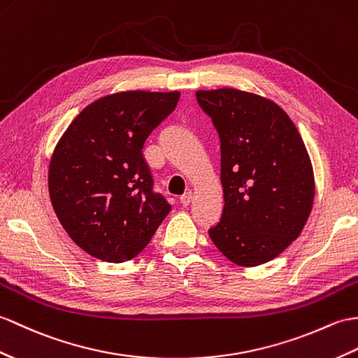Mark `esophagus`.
Masks as SVG:
<instances>
[{"label":"esophagus","mask_w":358,"mask_h":358,"mask_svg":"<svg viewBox=\"0 0 358 358\" xmlns=\"http://www.w3.org/2000/svg\"><path fill=\"white\" fill-rule=\"evenodd\" d=\"M190 201H192V192H186L185 195L180 196V203H181L182 206H189Z\"/></svg>","instance_id":"1"}]
</instances>
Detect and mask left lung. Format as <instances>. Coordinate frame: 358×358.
<instances>
[{
  "label": "left lung",
  "instance_id": "1",
  "mask_svg": "<svg viewBox=\"0 0 358 358\" xmlns=\"http://www.w3.org/2000/svg\"><path fill=\"white\" fill-rule=\"evenodd\" d=\"M220 136L221 220L209 229L218 250L243 267L274 259L301 235L314 177L301 134L268 99L235 88L196 91Z\"/></svg>",
  "mask_w": 358,
  "mask_h": 358
}]
</instances>
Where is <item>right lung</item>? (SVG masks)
<instances>
[{
    "mask_svg": "<svg viewBox=\"0 0 358 358\" xmlns=\"http://www.w3.org/2000/svg\"><path fill=\"white\" fill-rule=\"evenodd\" d=\"M178 99V91L102 97L73 120L57 143L48 171L53 209L74 243L97 259L136 257L171 212L154 190L143 145Z\"/></svg>",
    "mask_w": 358,
    "mask_h": 358,
    "instance_id": "right-lung-1",
    "label": "right lung"
}]
</instances>
